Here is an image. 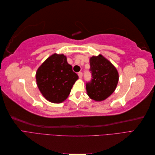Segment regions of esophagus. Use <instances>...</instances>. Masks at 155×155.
Instances as JSON below:
<instances>
[{
	"instance_id": "1",
	"label": "esophagus",
	"mask_w": 155,
	"mask_h": 155,
	"mask_svg": "<svg viewBox=\"0 0 155 155\" xmlns=\"http://www.w3.org/2000/svg\"><path fill=\"white\" fill-rule=\"evenodd\" d=\"M78 76H79V78H82V77H83V73L81 72H79L78 73Z\"/></svg>"
}]
</instances>
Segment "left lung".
Segmentation results:
<instances>
[{
    "instance_id": "left-lung-1",
    "label": "left lung",
    "mask_w": 155,
    "mask_h": 155,
    "mask_svg": "<svg viewBox=\"0 0 155 155\" xmlns=\"http://www.w3.org/2000/svg\"><path fill=\"white\" fill-rule=\"evenodd\" d=\"M91 82L86 84L88 96L96 101H103L114 92L118 85L119 75L115 67L102 55L90 59Z\"/></svg>"
}]
</instances>
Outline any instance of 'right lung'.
I'll use <instances>...</instances> for the list:
<instances>
[{
	"label": "right lung",
	"mask_w": 155,
	"mask_h": 155,
	"mask_svg": "<svg viewBox=\"0 0 155 155\" xmlns=\"http://www.w3.org/2000/svg\"><path fill=\"white\" fill-rule=\"evenodd\" d=\"M36 81L40 92L48 101L59 104L68 97L77 74L63 54L51 55L37 69Z\"/></svg>",
	"instance_id": "obj_1"
}]
</instances>
